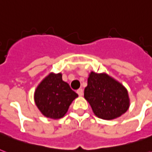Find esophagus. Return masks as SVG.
Wrapping results in <instances>:
<instances>
[{
  "instance_id": "1",
  "label": "esophagus",
  "mask_w": 152,
  "mask_h": 152,
  "mask_svg": "<svg viewBox=\"0 0 152 152\" xmlns=\"http://www.w3.org/2000/svg\"><path fill=\"white\" fill-rule=\"evenodd\" d=\"M76 92H77V94L79 95V96H82V95H83V91L82 88H80V89H78V90L76 91Z\"/></svg>"
}]
</instances>
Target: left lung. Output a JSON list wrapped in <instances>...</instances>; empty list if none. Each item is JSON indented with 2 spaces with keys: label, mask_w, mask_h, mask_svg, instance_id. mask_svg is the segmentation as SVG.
<instances>
[{
  "label": "left lung",
  "mask_w": 152,
  "mask_h": 152,
  "mask_svg": "<svg viewBox=\"0 0 152 152\" xmlns=\"http://www.w3.org/2000/svg\"><path fill=\"white\" fill-rule=\"evenodd\" d=\"M84 98L91 106L93 113L104 120H113L129 110L130 99L122 83L106 72H91Z\"/></svg>",
  "instance_id": "obj_1"
}]
</instances>
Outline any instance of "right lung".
<instances>
[{"mask_svg": "<svg viewBox=\"0 0 152 152\" xmlns=\"http://www.w3.org/2000/svg\"><path fill=\"white\" fill-rule=\"evenodd\" d=\"M78 95L62 80V74L50 72L37 86L34 99L42 114L51 119L63 118Z\"/></svg>", "mask_w": 152, "mask_h": 152, "instance_id": "right-lung-1", "label": "right lung"}]
</instances>
